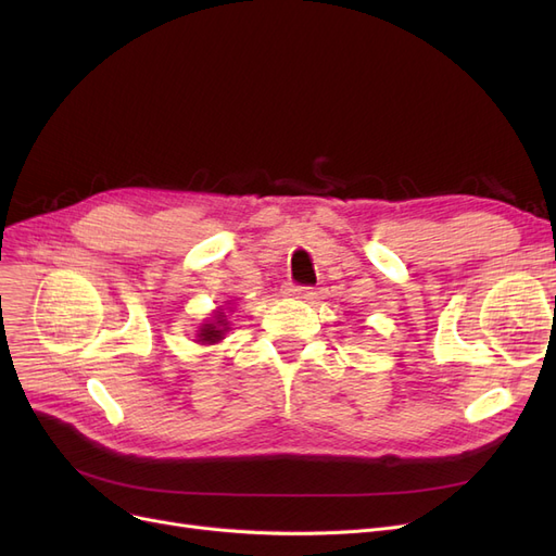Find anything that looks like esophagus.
<instances>
[{
  "instance_id": "34e87169",
  "label": "esophagus",
  "mask_w": 556,
  "mask_h": 556,
  "mask_svg": "<svg viewBox=\"0 0 556 556\" xmlns=\"http://www.w3.org/2000/svg\"><path fill=\"white\" fill-rule=\"evenodd\" d=\"M288 296H292V299H301V301H308V299H313V288H304V285H290L288 288V292H285Z\"/></svg>"
}]
</instances>
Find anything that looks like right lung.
<instances>
[{"instance_id":"obj_1","label":"right lung","mask_w":556,"mask_h":556,"mask_svg":"<svg viewBox=\"0 0 556 556\" xmlns=\"http://www.w3.org/2000/svg\"><path fill=\"white\" fill-rule=\"evenodd\" d=\"M225 317H227V315H225L223 311H217V313H215V319H211V323L199 327L197 339H199L201 343H208V345H213V343H217V341H223L227 329H229Z\"/></svg>"}]
</instances>
